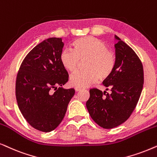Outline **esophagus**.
<instances>
[{"label": "esophagus", "mask_w": 157, "mask_h": 157, "mask_svg": "<svg viewBox=\"0 0 157 157\" xmlns=\"http://www.w3.org/2000/svg\"><path fill=\"white\" fill-rule=\"evenodd\" d=\"M82 89V88L81 87H75V90H76V91H80Z\"/></svg>", "instance_id": "obj_1"}]
</instances>
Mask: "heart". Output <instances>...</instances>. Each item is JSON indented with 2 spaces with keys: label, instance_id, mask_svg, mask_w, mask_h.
Here are the masks:
<instances>
[{
  "label": "heart",
  "instance_id": "1",
  "mask_svg": "<svg viewBox=\"0 0 157 157\" xmlns=\"http://www.w3.org/2000/svg\"><path fill=\"white\" fill-rule=\"evenodd\" d=\"M87 70L75 72L70 83L76 87H87L100 79L104 80L112 75L116 64V54L103 41L93 36L81 37L72 43V49L66 48L60 54L62 66L70 72L78 69L85 61Z\"/></svg>",
  "mask_w": 157,
  "mask_h": 157
}]
</instances>
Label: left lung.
I'll list each match as a JSON object with an SVG mask.
<instances>
[{
    "mask_svg": "<svg viewBox=\"0 0 157 157\" xmlns=\"http://www.w3.org/2000/svg\"><path fill=\"white\" fill-rule=\"evenodd\" d=\"M116 64L112 75L104 80L107 90H90L86 106L98 126L110 129L128 119L139 101L144 84V69L136 52L116 36Z\"/></svg>",
    "mask_w": 157,
    "mask_h": 157,
    "instance_id": "1",
    "label": "left lung"
}]
</instances>
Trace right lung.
<instances>
[{"label":"right lung","instance_id":"obj_1","mask_svg":"<svg viewBox=\"0 0 157 157\" xmlns=\"http://www.w3.org/2000/svg\"><path fill=\"white\" fill-rule=\"evenodd\" d=\"M64 43L49 38L34 47L23 60L16 81V98L21 113L31 126L50 132L60 124L75 95L62 87L69 75L60 62Z\"/></svg>","mask_w":157,"mask_h":157}]
</instances>
